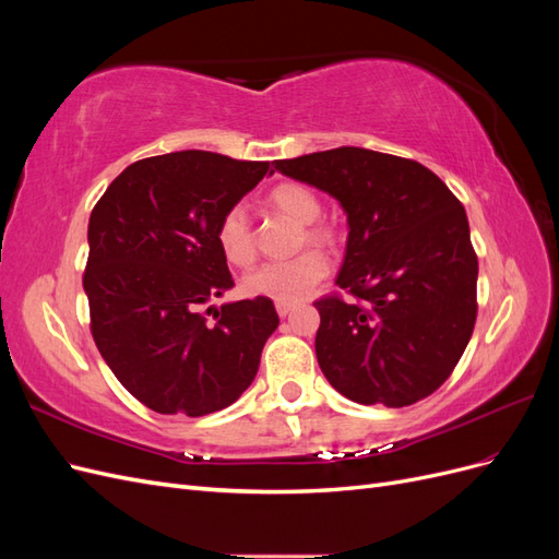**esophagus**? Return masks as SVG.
<instances>
[{"label": "esophagus", "instance_id": "esophagus-1", "mask_svg": "<svg viewBox=\"0 0 559 559\" xmlns=\"http://www.w3.org/2000/svg\"><path fill=\"white\" fill-rule=\"evenodd\" d=\"M275 310L280 317H286L292 310H296V302L294 300H275Z\"/></svg>", "mask_w": 559, "mask_h": 559}]
</instances>
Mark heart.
<instances>
[{
	"instance_id": "heart-1",
	"label": "heart",
	"mask_w": 559,
	"mask_h": 559,
	"mask_svg": "<svg viewBox=\"0 0 559 559\" xmlns=\"http://www.w3.org/2000/svg\"><path fill=\"white\" fill-rule=\"evenodd\" d=\"M265 205L273 212L294 218L296 224H302V242H331V228L324 224H317V218L321 214V202L310 186L298 181L277 183L275 189L265 195ZM216 242L233 265H249L257 259V245H253V233L245 207L235 205L226 210L216 228ZM326 275L329 261L324 253L317 249H308L298 253L292 261H273L251 270L245 277V292L251 296H263L273 300H300Z\"/></svg>"
}]
</instances>
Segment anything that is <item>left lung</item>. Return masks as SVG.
<instances>
[{
    "label": "left lung",
    "mask_w": 559,
    "mask_h": 559,
    "mask_svg": "<svg viewBox=\"0 0 559 559\" xmlns=\"http://www.w3.org/2000/svg\"><path fill=\"white\" fill-rule=\"evenodd\" d=\"M273 165L333 195L347 214L335 284L354 300L314 302L321 373L361 405L403 408L433 394L478 314V257L462 202L425 165L359 146Z\"/></svg>",
    "instance_id": "1"
}]
</instances>
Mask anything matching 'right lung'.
<instances>
[{
	"label": "right lung",
	"instance_id": "add662e5",
	"mask_svg": "<svg viewBox=\"0 0 559 559\" xmlns=\"http://www.w3.org/2000/svg\"><path fill=\"white\" fill-rule=\"evenodd\" d=\"M267 170L270 163L177 151L128 165L93 207L83 273L93 341L151 411H224L257 378L280 324L273 300L204 306L235 286L218 222Z\"/></svg>",
	"mask_w": 559,
	"mask_h": 559
}]
</instances>
